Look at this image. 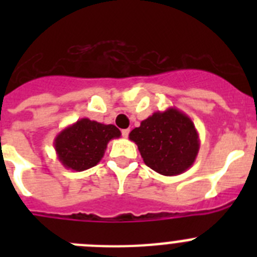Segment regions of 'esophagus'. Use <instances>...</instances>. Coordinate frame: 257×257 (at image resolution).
Returning a JSON list of instances; mask_svg holds the SVG:
<instances>
[{
	"label": "esophagus",
	"mask_w": 257,
	"mask_h": 257,
	"mask_svg": "<svg viewBox=\"0 0 257 257\" xmlns=\"http://www.w3.org/2000/svg\"><path fill=\"white\" fill-rule=\"evenodd\" d=\"M128 134H130V128H124V130H122V136H123V138H127Z\"/></svg>",
	"instance_id": "obj_1"
}]
</instances>
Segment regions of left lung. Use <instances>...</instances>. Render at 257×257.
Returning a JSON list of instances; mask_svg holds the SVG:
<instances>
[{
	"mask_svg": "<svg viewBox=\"0 0 257 257\" xmlns=\"http://www.w3.org/2000/svg\"><path fill=\"white\" fill-rule=\"evenodd\" d=\"M144 163L165 176L190 169L199 151V136L193 121L176 108L154 112L128 135Z\"/></svg>",
	"mask_w": 257,
	"mask_h": 257,
	"instance_id": "left-lung-1",
	"label": "left lung"
}]
</instances>
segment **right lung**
Listing matches in <instances>:
<instances>
[{"instance_id":"right-lung-1","label":"right lung","mask_w":257,"mask_h":257,"mask_svg":"<svg viewBox=\"0 0 257 257\" xmlns=\"http://www.w3.org/2000/svg\"><path fill=\"white\" fill-rule=\"evenodd\" d=\"M119 136L121 131L114 124L81 118L56 135L54 147L61 165L79 172L100 162L108 143Z\"/></svg>"}]
</instances>
